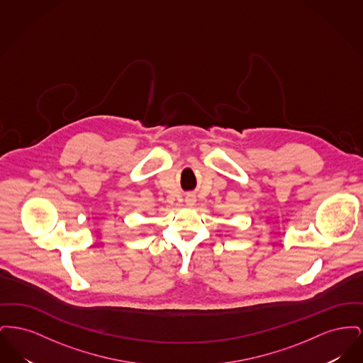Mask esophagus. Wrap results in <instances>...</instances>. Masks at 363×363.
Instances as JSON below:
<instances>
[{
  "label": "esophagus",
  "instance_id": "1",
  "mask_svg": "<svg viewBox=\"0 0 363 363\" xmlns=\"http://www.w3.org/2000/svg\"><path fill=\"white\" fill-rule=\"evenodd\" d=\"M185 203H186V206H188V207H193V206L196 204V199H194V196H188V197L185 199Z\"/></svg>",
  "mask_w": 363,
  "mask_h": 363
}]
</instances>
